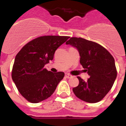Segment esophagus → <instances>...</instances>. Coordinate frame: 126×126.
Instances as JSON below:
<instances>
[{
	"label": "esophagus",
	"instance_id": "obj_1",
	"mask_svg": "<svg viewBox=\"0 0 126 126\" xmlns=\"http://www.w3.org/2000/svg\"><path fill=\"white\" fill-rule=\"evenodd\" d=\"M65 77H66L67 79H70V78H71L72 76L71 75H70V74H65Z\"/></svg>",
	"mask_w": 126,
	"mask_h": 126
}]
</instances>
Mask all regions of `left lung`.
<instances>
[{
  "mask_svg": "<svg viewBox=\"0 0 126 126\" xmlns=\"http://www.w3.org/2000/svg\"><path fill=\"white\" fill-rule=\"evenodd\" d=\"M66 44L78 49L80 63L90 76L87 81L77 77L79 84L73 88L74 93L86 102H99L111 89L117 77L113 57L100 44L81 37H71Z\"/></svg>",
  "mask_w": 126,
  "mask_h": 126,
  "instance_id": "left-lung-1",
  "label": "left lung"
}]
</instances>
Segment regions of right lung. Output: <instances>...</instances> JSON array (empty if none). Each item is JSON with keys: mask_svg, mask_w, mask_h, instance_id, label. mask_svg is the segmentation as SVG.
Segmentation results:
<instances>
[{"mask_svg": "<svg viewBox=\"0 0 126 126\" xmlns=\"http://www.w3.org/2000/svg\"><path fill=\"white\" fill-rule=\"evenodd\" d=\"M69 37H39L25 44L16 54L12 79L19 93L28 101L37 103L49 98L63 79V72L53 73L44 68V65L53 60L56 50Z\"/></svg>", "mask_w": 126, "mask_h": 126, "instance_id": "1", "label": "right lung"}]
</instances>
